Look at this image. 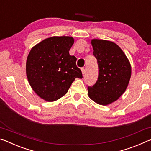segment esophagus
<instances>
[{"instance_id": "esophagus-1", "label": "esophagus", "mask_w": 151, "mask_h": 151, "mask_svg": "<svg viewBox=\"0 0 151 151\" xmlns=\"http://www.w3.org/2000/svg\"><path fill=\"white\" fill-rule=\"evenodd\" d=\"M81 71H82V73H83V75H85V72H86L85 68H81Z\"/></svg>"}]
</instances>
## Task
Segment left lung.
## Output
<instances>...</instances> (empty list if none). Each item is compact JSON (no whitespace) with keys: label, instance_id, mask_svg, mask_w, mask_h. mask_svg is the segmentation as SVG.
I'll return each mask as SVG.
<instances>
[{"label":"left lung","instance_id":"8db88e82","mask_svg":"<svg viewBox=\"0 0 151 151\" xmlns=\"http://www.w3.org/2000/svg\"><path fill=\"white\" fill-rule=\"evenodd\" d=\"M93 55L99 66L98 80L88 86V94L93 101L107 105L124 93L131 76V66L123 51L109 40L93 39Z\"/></svg>","mask_w":151,"mask_h":151}]
</instances>
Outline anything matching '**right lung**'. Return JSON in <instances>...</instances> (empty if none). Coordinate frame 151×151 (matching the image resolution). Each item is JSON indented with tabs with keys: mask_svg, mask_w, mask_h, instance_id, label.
Instances as JSON below:
<instances>
[{
	"mask_svg": "<svg viewBox=\"0 0 151 151\" xmlns=\"http://www.w3.org/2000/svg\"><path fill=\"white\" fill-rule=\"evenodd\" d=\"M74 44L71 37H52L43 40L30 50L26 64L27 76L36 94L52 102L66 94L76 78L83 75L69 55Z\"/></svg>",
	"mask_w": 151,
	"mask_h": 151,
	"instance_id": "right-lung-1",
	"label": "right lung"
}]
</instances>
